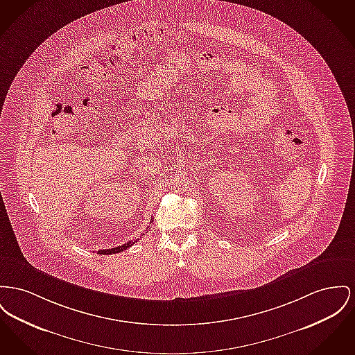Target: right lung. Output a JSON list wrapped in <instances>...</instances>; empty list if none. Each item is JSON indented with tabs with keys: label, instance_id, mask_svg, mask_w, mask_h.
<instances>
[{
	"label": "right lung",
	"instance_id": "obj_1",
	"mask_svg": "<svg viewBox=\"0 0 355 355\" xmlns=\"http://www.w3.org/2000/svg\"><path fill=\"white\" fill-rule=\"evenodd\" d=\"M151 223H153V220H151ZM137 243V240L135 241H128L127 244H123V245H119V247H116V248H111V250H98V253L99 254H112V253H119V252H123V250H127V248H130L132 244H135Z\"/></svg>",
	"mask_w": 355,
	"mask_h": 355
}]
</instances>
